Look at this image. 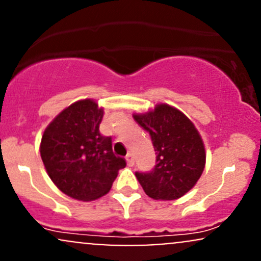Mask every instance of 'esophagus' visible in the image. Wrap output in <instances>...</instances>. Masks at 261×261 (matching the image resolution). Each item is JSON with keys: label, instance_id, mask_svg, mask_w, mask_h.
I'll return each mask as SVG.
<instances>
[{"label": "esophagus", "instance_id": "obj_1", "mask_svg": "<svg viewBox=\"0 0 261 261\" xmlns=\"http://www.w3.org/2000/svg\"><path fill=\"white\" fill-rule=\"evenodd\" d=\"M126 162H127V164L130 167H133L134 164H135V160H134V155L131 154V153H128L127 155H126Z\"/></svg>", "mask_w": 261, "mask_h": 261}]
</instances>
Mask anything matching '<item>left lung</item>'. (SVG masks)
Returning a JSON list of instances; mask_svg holds the SVG:
<instances>
[{"mask_svg": "<svg viewBox=\"0 0 261 261\" xmlns=\"http://www.w3.org/2000/svg\"><path fill=\"white\" fill-rule=\"evenodd\" d=\"M134 119L149 134L157 154L153 169L135 173L145 193L154 200L185 195L201 176L206 161L202 140L193 122L167 104Z\"/></svg>", "mask_w": 261, "mask_h": 261, "instance_id": "1", "label": "left lung"}]
</instances>
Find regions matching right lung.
<instances>
[{"label": "right lung", "mask_w": 261, "mask_h": 261, "mask_svg": "<svg viewBox=\"0 0 261 261\" xmlns=\"http://www.w3.org/2000/svg\"><path fill=\"white\" fill-rule=\"evenodd\" d=\"M103 109L91 99L76 101L50 122L40 155L54 184L66 195L91 201L106 195L126 166L113 152L112 137L99 133Z\"/></svg>", "instance_id": "obj_1"}]
</instances>
